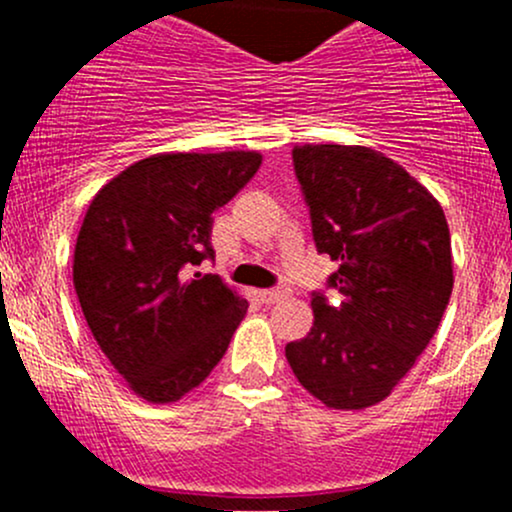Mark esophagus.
I'll list each match as a JSON object with an SVG mask.
<instances>
[{
  "instance_id": "esophagus-1",
  "label": "esophagus",
  "mask_w": 512,
  "mask_h": 512,
  "mask_svg": "<svg viewBox=\"0 0 512 512\" xmlns=\"http://www.w3.org/2000/svg\"><path fill=\"white\" fill-rule=\"evenodd\" d=\"M289 297V287H275V289H262L260 292V299L265 304H275V302H282V299Z\"/></svg>"
}]
</instances>
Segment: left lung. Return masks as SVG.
Returning <instances> with one entry per match:
<instances>
[{
    "mask_svg": "<svg viewBox=\"0 0 512 512\" xmlns=\"http://www.w3.org/2000/svg\"><path fill=\"white\" fill-rule=\"evenodd\" d=\"M292 160L317 250L339 262L329 287L342 302L314 292V327L285 356L324 406L366 409L409 374L446 312V215L414 175L366 146L304 143Z\"/></svg>",
    "mask_w": 512,
    "mask_h": 512,
    "instance_id": "left-lung-1",
    "label": "left lung"
}]
</instances>
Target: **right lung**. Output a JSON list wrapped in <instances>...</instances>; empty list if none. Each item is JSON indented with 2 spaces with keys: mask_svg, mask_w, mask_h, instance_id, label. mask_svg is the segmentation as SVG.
I'll return each mask as SVG.
<instances>
[{
  "mask_svg": "<svg viewBox=\"0 0 512 512\" xmlns=\"http://www.w3.org/2000/svg\"><path fill=\"white\" fill-rule=\"evenodd\" d=\"M257 151L156 153L91 200L74 250V287L91 334L151 404L203 384L245 319L247 299L218 275H188L213 257L215 210L260 168Z\"/></svg>",
  "mask_w": 512,
  "mask_h": 512,
  "instance_id": "right-lung-1",
  "label": "right lung"
}]
</instances>
